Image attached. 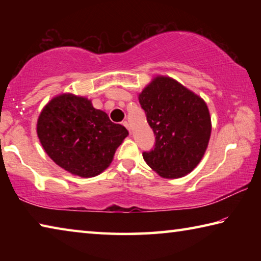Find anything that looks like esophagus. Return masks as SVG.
Returning a JSON list of instances; mask_svg holds the SVG:
<instances>
[{
    "mask_svg": "<svg viewBox=\"0 0 261 261\" xmlns=\"http://www.w3.org/2000/svg\"><path fill=\"white\" fill-rule=\"evenodd\" d=\"M123 125H124V126L126 127V129H127V130H129V132H130V134H131V127H130V125H129V123H127L126 121H124V122H123Z\"/></svg>",
    "mask_w": 261,
    "mask_h": 261,
    "instance_id": "1",
    "label": "esophagus"
}]
</instances>
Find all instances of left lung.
I'll return each instance as SVG.
<instances>
[{"label": "left lung", "mask_w": 261, "mask_h": 261, "mask_svg": "<svg viewBox=\"0 0 261 261\" xmlns=\"http://www.w3.org/2000/svg\"><path fill=\"white\" fill-rule=\"evenodd\" d=\"M155 145L143 158L163 178H178L198 166L208 145L212 124L200 96L169 77L158 76L139 94Z\"/></svg>", "instance_id": "8db88e82"}]
</instances>
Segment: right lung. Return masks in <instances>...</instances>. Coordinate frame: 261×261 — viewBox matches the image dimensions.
Wrapping results in <instances>:
<instances>
[{"mask_svg": "<svg viewBox=\"0 0 261 261\" xmlns=\"http://www.w3.org/2000/svg\"><path fill=\"white\" fill-rule=\"evenodd\" d=\"M37 132L57 166L81 177H94L112 163L129 132L115 124L91 100L73 94L55 96L42 109Z\"/></svg>", "mask_w": 261, "mask_h": 261, "instance_id": "obj_1", "label": "right lung"}]
</instances>
